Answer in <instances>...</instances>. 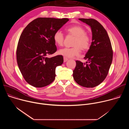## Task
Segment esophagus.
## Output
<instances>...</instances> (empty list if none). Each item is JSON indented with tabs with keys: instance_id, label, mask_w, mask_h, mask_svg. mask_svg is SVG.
Segmentation results:
<instances>
[{
	"instance_id": "34e87169",
	"label": "esophagus",
	"mask_w": 129,
	"mask_h": 129,
	"mask_svg": "<svg viewBox=\"0 0 129 129\" xmlns=\"http://www.w3.org/2000/svg\"><path fill=\"white\" fill-rule=\"evenodd\" d=\"M68 60V59L66 58V57H64V62H66V61H67Z\"/></svg>"
}]
</instances>
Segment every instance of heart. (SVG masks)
<instances>
[{"label":"heart","instance_id":"heart-1","mask_svg":"<svg viewBox=\"0 0 129 129\" xmlns=\"http://www.w3.org/2000/svg\"><path fill=\"white\" fill-rule=\"evenodd\" d=\"M66 31L69 35L75 37L72 45L73 47L60 49L58 51L60 55L66 58H72L80 55L81 49L85 51L89 49L91 45L90 38L82 26L78 25H72L66 28ZM53 40L57 45H62L64 40V36L62 33L59 30L55 32Z\"/></svg>","mask_w":129,"mask_h":129}]
</instances>
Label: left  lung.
I'll return each mask as SVG.
<instances>
[{
  "instance_id": "8db88e82",
  "label": "left lung",
  "mask_w": 129,
  "mask_h": 129,
  "mask_svg": "<svg viewBox=\"0 0 129 129\" xmlns=\"http://www.w3.org/2000/svg\"><path fill=\"white\" fill-rule=\"evenodd\" d=\"M91 27V44L84 57L86 63L76 61L73 77L80 86L93 88L106 79L113 59V50L109 37L103 25L93 19L79 18Z\"/></svg>"
}]
</instances>
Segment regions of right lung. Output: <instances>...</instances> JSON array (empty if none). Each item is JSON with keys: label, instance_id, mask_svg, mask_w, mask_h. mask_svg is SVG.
<instances>
[{"label": "right lung", "instance_id": "add662e5", "mask_svg": "<svg viewBox=\"0 0 129 129\" xmlns=\"http://www.w3.org/2000/svg\"><path fill=\"white\" fill-rule=\"evenodd\" d=\"M68 20L67 18H38L21 33L17 47V62L24 79L30 85L41 88L54 80L56 68L63 64V57L47 56L57 51L53 35Z\"/></svg>", "mask_w": 129, "mask_h": 129}]
</instances>
